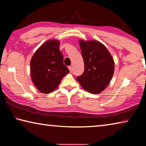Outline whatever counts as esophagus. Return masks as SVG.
<instances>
[{
	"instance_id": "esophagus-1",
	"label": "esophagus",
	"mask_w": 146,
	"mask_h": 146,
	"mask_svg": "<svg viewBox=\"0 0 146 146\" xmlns=\"http://www.w3.org/2000/svg\"><path fill=\"white\" fill-rule=\"evenodd\" d=\"M68 68H69V70H70V72H71V73L72 72V70H73V68H72V66H69Z\"/></svg>"
}]
</instances>
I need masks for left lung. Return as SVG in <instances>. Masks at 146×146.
Wrapping results in <instances>:
<instances>
[{
	"label": "left lung",
	"mask_w": 146,
	"mask_h": 146,
	"mask_svg": "<svg viewBox=\"0 0 146 146\" xmlns=\"http://www.w3.org/2000/svg\"><path fill=\"white\" fill-rule=\"evenodd\" d=\"M84 71L76 80L86 91L98 94L110 84L114 73V61L107 48L98 41L79 42Z\"/></svg>",
	"instance_id": "left-lung-1"
}]
</instances>
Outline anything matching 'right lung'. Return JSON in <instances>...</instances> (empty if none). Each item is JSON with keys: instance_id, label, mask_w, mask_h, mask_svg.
<instances>
[{"instance_id": "add662e5", "label": "right lung", "mask_w": 146, "mask_h": 146, "mask_svg": "<svg viewBox=\"0 0 146 146\" xmlns=\"http://www.w3.org/2000/svg\"><path fill=\"white\" fill-rule=\"evenodd\" d=\"M58 40L46 41L39 48L30 62L31 77L35 86L42 93L52 92L70 70L64 64Z\"/></svg>"}]
</instances>
